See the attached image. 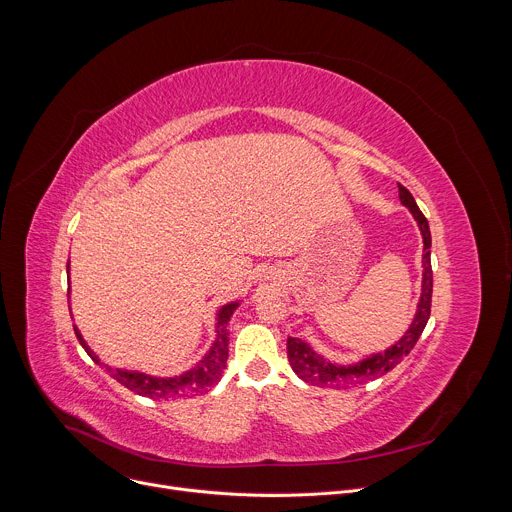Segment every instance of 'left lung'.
Returning a JSON list of instances; mask_svg holds the SVG:
<instances>
[{
  "mask_svg": "<svg viewBox=\"0 0 512 512\" xmlns=\"http://www.w3.org/2000/svg\"><path fill=\"white\" fill-rule=\"evenodd\" d=\"M399 200L413 214L415 223L421 231V239H423L421 296H419L417 310H415V316H413L409 328L385 352H373L371 356L362 358L358 362H350V364L332 362V360L324 358L322 354H318L306 340L289 336L287 338V358H289L291 369H294V373L302 381H306L310 385H318V387H330V389H346V387L367 383V381L381 377V375L389 373L391 369H395L397 364L411 352L415 342L419 340V336L429 320V312H431V289H433V273H431V259H429L431 257V251H429L431 233H429L427 218L419 210L411 192L401 184H399Z\"/></svg>",
  "mask_w": 512,
  "mask_h": 512,
  "instance_id": "left-lung-1",
  "label": "left lung"
}]
</instances>
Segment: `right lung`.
<instances>
[{
    "label": "right lung",
    "mask_w": 512,
    "mask_h": 512,
    "mask_svg": "<svg viewBox=\"0 0 512 512\" xmlns=\"http://www.w3.org/2000/svg\"><path fill=\"white\" fill-rule=\"evenodd\" d=\"M66 273L70 281V261L66 263ZM241 306V300L229 302L225 306L218 308L216 312V322H214V342L208 348V352L194 364L192 369L184 371L182 375L174 377H154L141 371H129V369H109L111 377L125 385L129 391L141 395V397H150V399H174V397H188V395H202L208 389H212L223 377V371L227 367V358H229V322L235 310ZM75 334L81 342V346L87 350V354L95 360L101 362V358L93 352V348L87 344L83 338L81 330L75 326Z\"/></svg>",
    "instance_id": "right-lung-1"
}]
</instances>
